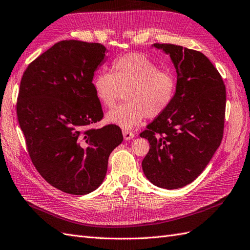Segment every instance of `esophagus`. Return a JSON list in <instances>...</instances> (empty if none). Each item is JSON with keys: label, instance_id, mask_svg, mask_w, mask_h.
Masks as SVG:
<instances>
[{"label": "esophagus", "instance_id": "obj_1", "mask_svg": "<svg viewBox=\"0 0 250 250\" xmlns=\"http://www.w3.org/2000/svg\"><path fill=\"white\" fill-rule=\"evenodd\" d=\"M123 134H124L125 140H130V139H133L134 137H135V134H134L133 132L126 131V130H124V131H123Z\"/></svg>", "mask_w": 250, "mask_h": 250}]
</instances>
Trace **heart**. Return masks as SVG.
I'll use <instances>...</instances> for the list:
<instances>
[{
  "label": "heart",
  "mask_w": 250,
  "mask_h": 250,
  "mask_svg": "<svg viewBox=\"0 0 250 250\" xmlns=\"http://www.w3.org/2000/svg\"><path fill=\"white\" fill-rule=\"evenodd\" d=\"M93 88L96 98L107 108L124 93L125 102L108 112L105 121L131 130L146 116L155 118L168 110L175 97L176 78L146 56L132 53L115 60L112 73L104 70L96 75Z\"/></svg>",
  "instance_id": "b5f03b06"
}]
</instances>
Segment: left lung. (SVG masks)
<instances>
[{"label":"left lung","instance_id":"1","mask_svg":"<svg viewBox=\"0 0 250 250\" xmlns=\"http://www.w3.org/2000/svg\"><path fill=\"white\" fill-rule=\"evenodd\" d=\"M152 47L170 56L177 81L168 110L140 133L151 146L143 171L155 186L178 189L202 173L221 145L226 88L204 54L174 44L155 43Z\"/></svg>","mask_w":250,"mask_h":250}]
</instances>
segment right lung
<instances>
[{
  "mask_svg": "<svg viewBox=\"0 0 250 250\" xmlns=\"http://www.w3.org/2000/svg\"><path fill=\"white\" fill-rule=\"evenodd\" d=\"M105 52L99 43L58 42L29 64L21 80L17 115L31 162L65 193L97 189L108 156L124 139L117 125L88 127L104 117L93 78Z\"/></svg>",
  "mask_w": 250,
  "mask_h": 250,
  "instance_id": "1",
  "label": "right lung"
}]
</instances>
